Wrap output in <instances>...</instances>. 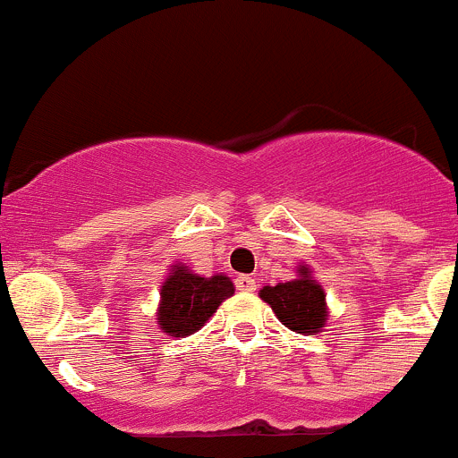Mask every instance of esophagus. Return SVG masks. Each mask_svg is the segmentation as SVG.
I'll return each instance as SVG.
<instances>
[{
    "mask_svg": "<svg viewBox=\"0 0 458 458\" xmlns=\"http://www.w3.org/2000/svg\"><path fill=\"white\" fill-rule=\"evenodd\" d=\"M235 287H238L240 292H253V289H256V280H253L251 276H238V278H235Z\"/></svg>",
    "mask_w": 458,
    "mask_h": 458,
    "instance_id": "esophagus-1",
    "label": "esophagus"
}]
</instances>
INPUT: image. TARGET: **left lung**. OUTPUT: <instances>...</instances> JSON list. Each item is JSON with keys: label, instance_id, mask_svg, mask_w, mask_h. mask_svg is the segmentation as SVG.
<instances>
[{"label": "left lung", "instance_id": "1", "mask_svg": "<svg viewBox=\"0 0 458 458\" xmlns=\"http://www.w3.org/2000/svg\"><path fill=\"white\" fill-rule=\"evenodd\" d=\"M260 298L274 310L280 323L296 334L314 336L327 323L325 292L307 265L298 267V278L278 283L276 287H262Z\"/></svg>", "mask_w": 458, "mask_h": 458}]
</instances>
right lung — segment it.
<instances>
[{
    "label": "right lung",
    "instance_id": "obj_1",
    "mask_svg": "<svg viewBox=\"0 0 458 458\" xmlns=\"http://www.w3.org/2000/svg\"><path fill=\"white\" fill-rule=\"evenodd\" d=\"M233 283L227 276L216 274L202 278L187 267L175 265L169 278L162 283L157 325L169 336H189L198 332L216 314L220 302L233 296Z\"/></svg>",
    "mask_w": 458,
    "mask_h": 458
}]
</instances>
